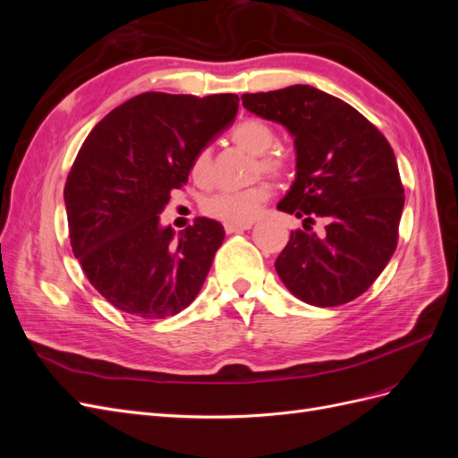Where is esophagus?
<instances>
[{"mask_svg": "<svg viewBox=\"0 0 458 458\" xmlns=\"http://www.w3.org/2000/svg\"><path fill=\"white\" fill-rule=\"evenodd\" d=\"M252 227V224H244V225H229V224H225V233H241V231H246V229H250Z\"/></svg>", "mask_w": 458, "mask_h": 458, "instance_id": "obj_1", "label": "esophagus"}]
</instances>
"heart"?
<instances>
[{
	"label": "heart",
	"instance_id": "1",
	"mask_svg": "<svg viewBox=\"0 0 458 458\" xmlns=\"http://www.w3.org/2000/svg\"><path fill=\"white\" fill-rule=\"evenodd\" d=\"M234 145L256 155L254 174L269 177H284L293 170V158L276 145V131L267 122L259 118H246L231 130ZM191 174L195 182L206 183L210 179V152L200 148L191 164ZM269 199L267 185L258 183L242 191H219L202 202V212L229 225H244L258 216L261 204Z\"/></svg>",
	"mask_w": 458,
	"mask_h": 458
}]
</instances>
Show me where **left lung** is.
<instances>
[{"label":"left lung","instance_id":"8db88e82","mask_svg":"<svg viewBox=\"0 0 458 458\" xmlns=\"http://www.w3.org/2000/svg\"><path fill=\"white\" fill-rule=\"evenodd\" d=\"M244 108L293 133L298 172L279 210L303 229L275 261L286 288L317 308L367 293L394 256L405 195L394 148L359 110L311 86L244 93ZM315 218L326 221L321 233Z\"/></svg>","mask_w":458,"mask_h":458}]
</instances>
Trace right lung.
<instances>
[{"mask_svg":"<svg viewBox=\"0 0 458 458\" xmlns=\"http://www.w3.org/2000/svg\"><path fill=\"white\" fill-rule=\"evenodd\" d=\"M237 110L233 93L147 91L110 110L78 150L64 185L71 246L93 288L120 311L164 318L199 294L224 225L195 217L174 239L158 214Z\"/></svg>","mask_w":458,"mask_h":458,"instance_id":"right-lung-1","label":"right lung"}]
</instances>
